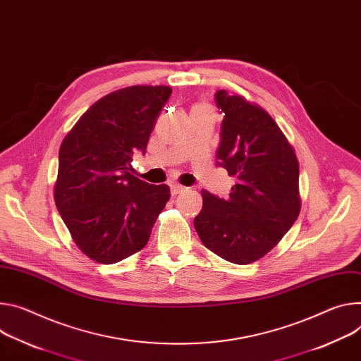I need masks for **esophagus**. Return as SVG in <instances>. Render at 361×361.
Wrapping results in <instances>:
<instances>
[{"mask_svg":"<svg viewBox=\"0 0 361 361\" xmlns=\"http://www.w3.org/2000/svg\"><path fill=\"white\" fill-rule=\"evenodd\" d=\"M185 188L183 187V185H180V184H171V194L173 195H177V194H180V192H183Z\"/></svg>","mask_w":361,"mask_h":361,"instance_id":"esophagus-1","label":"esophagus"}]
</instances>
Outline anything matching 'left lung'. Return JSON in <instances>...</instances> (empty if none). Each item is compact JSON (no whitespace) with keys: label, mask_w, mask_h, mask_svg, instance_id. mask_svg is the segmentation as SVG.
<instances>
[{"label":"left lung","mask_w":361,"mask_h":361,"mask_svg":"<svg viewBox=\"0 0 361 361\" xmlns=\"http://www.w3.org/2000/svg\"><path fill=\"white\" fill-rule=\"evenodd\" d=\"M214 97L223 112L217 166L236 184L227 199L202 191L203 209L194 227L213 253L247 265L271 252L298 219L300 164L264 108L226 90Z\"/></svg>","instance_id":"left-lung-1"}]
</instances>
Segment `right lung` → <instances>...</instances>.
Instances as JSON below:
<instances>
[{
  "label": "right lung",
  "instance_id": "obj_1",
  "mask_svg": "<svg viewBox=\"0 0 361 361\" xmlns=\"http://www.w3.org/2000/svg\"><path fill=\"white\" fill-rule=\"evenodd\" d=\"M170 86H129L94 102L64 137L54 184L56 207L78 247L111 265L140 252L170 200L167 184L152 185L130 167L145 152Z\"/></svg>",
  "mask_w": 361,
  "mask_h": 361
}]
</instances>
